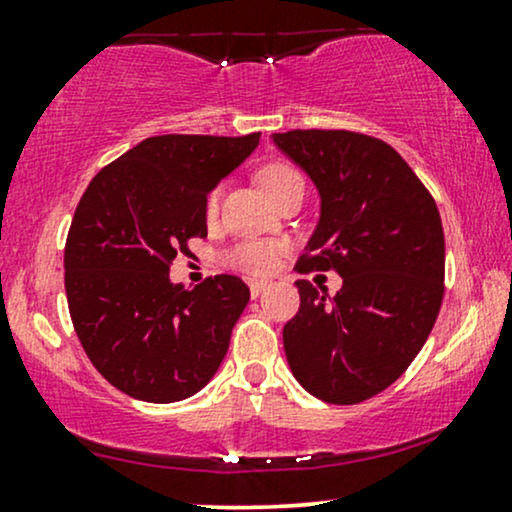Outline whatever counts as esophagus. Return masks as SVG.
I'll return each mask as SVG.
<instances>
[{
  "label": "esophagus",
  "mask_w": 512,
  "mask_h": 512,
  "mask_svg": "<svg viewBox=\"0 0 512 512\" xmlns=\"http://www.w3.org/2000/svg\"><path fill=\"white\" fill-rule=\"evenodd\" d=\"M269 288V281H250V295L252 298H257L262 291H267Z\"/></svg>",
  "instance_id": "obj_1"
}]
</instances>
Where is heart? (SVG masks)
Returning <instances> with one entry per match:
<instances>
[{
  "mask_svg": "<svg viewBox=\"0 0 512 512\" xmlns=\"http://www.w3.org/2000/svg\"><path fill=\"white\" fill-rule=\"evenodd\" d=\"M262 186L267 188L269 195H276L281 188H286L288 183L303 181L298 171L288 164H269L260 171ZM219 209V190H212L207 197V217H214ZM281 245L276 243H264V240H243L236 248L229 252V264L240 269V272L248 274H267L276 267L279 260Z\"/></svg>",
  "mask_w": 512,
  "mask_h": 512,
  "instance_id": "1",
  "label": "heart"
}]
</instances>
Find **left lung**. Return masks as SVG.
Masks as SVG:
<instances>
[{"label": "left lung", "instance_id": "8db88e82", "mask_svg": "<svg viewBox=\"0 0 512 512\" xmlns=\"http://www.w3.org/2000/svg\"><path fill=\"white\" fill-rule=\"evenodd\" d=\"M272 138L322 197L298 272L334 269L343 279L334 298L295 281L300 310L283 326L288 365L324 403H362L410 367L439 317L446 267L439 209L384 140L317 128Z\"/></svg>", "mask_w": 512, "mask_h": 512}]
</instances>
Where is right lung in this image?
I'll use <instances>...</instances> for the list:
<instances>
[{
    "instance_id": "1",
    "label": "right lung",
    "mask_w": 512,
    "mask_h": 512,
    "mask_svg": "<svg viewBox=\"0 0 512 512\" xmlns=\"http://www.w3.org/2000/svg\"><path fill=\"white\" fill-rule=\"evenodd\" d=\"M260 133L155 135L90 181L64 250L73 329L109 384L176 403L214 377L250 300L238 276L171 283L176 255L207 238V193L250 157Z\"/></svg>"
}]
</instances>
